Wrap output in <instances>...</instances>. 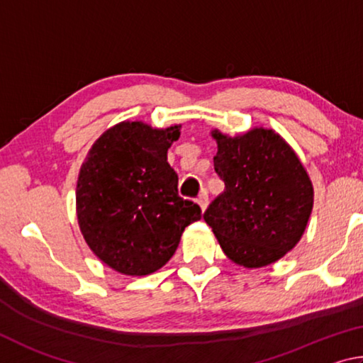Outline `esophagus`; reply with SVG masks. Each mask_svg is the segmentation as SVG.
Instances as JSON below:
<instances>
[{"label":"esophagus","mask_w":363,"mask_h":363,"mask_svg":"<svg viewBox=\"0 0 363 363\" xmlns=\"http://www.w3.org/2000/svg\"><path fill=\"white\" fill-rule=\"evenodd\" d=\"M196 203H199L201 213L206 210V208H208V195H206V192H201L199 195V199H196Z\"/></svg>","instance_id":"esophagus-1"}]
</instances>
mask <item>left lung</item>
Returning <instances> with one entry per match:
<instances>
[{"label":"left lung","mask_w":363,"mask_h":363,"mask_svg":"<svg viewBox=\"0 0 363 363\" xmlns=\"http://www.w3.org/2000/svg\"><path fill=\"white\" fill-rule=\"evenodd\" d=\"M214 169L225 190L205 211L224 255L237 266L259 269L296 247L314 206V187L304 164L274 130L211 131Z\"/></svg>","instance_id":"left-lung-1"}]
</instances>
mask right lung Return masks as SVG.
<instances>
[{
    "label": "right lung",
    "instance_id": "add662e5",
    "mask_svg": "<svg viewBox=\"0 0 363 363\" xmlns=\"http://www.w3.org/2000/svg\"><path fill=\"white\" fill-rule=\"evenodd\" d=\"M181 125L120 121L91 147L77 181V218L84 242L123 275L157 272L174 255L200 206L177 195L168 149Z\"/></svg>",
    "mask_w": 363,
    "mask_h": 363
}]
</instances>
